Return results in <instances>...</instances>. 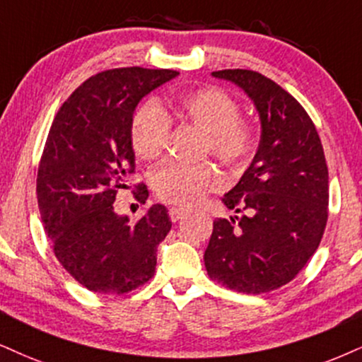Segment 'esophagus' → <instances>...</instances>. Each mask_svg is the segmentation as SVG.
Listing matches in <instances>:
<instances>
[{"label":"esophagus","mask_w":362,"mask_h":362,"mask_svg":"<svg viewBox=\"0 0 362 362\" xmlns=\"http://www.w3.org/2000/svg\"><path fill=\"white\" fill-rule=\"evenodd\" d=\"M185 209L182 208H177V206H173V208H169V218H171V221L173 223H176V221H180L182 216H185Z\"/></svg>","instance_id":"esophagus-1"}]
</instances>
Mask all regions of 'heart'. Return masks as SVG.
Returning a JSON list of instances; mask_svg holds the SVG:
<instances>
[{
    "instance_id": "heart-1",
    "label": "heart",
    "mask_w": 362,
    "mask_h": 362,
    "mask_svg": "<svg viewBox=\"0 0 362 362\" xmlns=\"http://www.w3.org/2000/svg\"><path fill=\"white\" fill-rule=\"evenodd\" d=\"M171 115L206 132V149L228 166H242L257 147L255 127L238 117L240 107L233 97L218 87H204L177 95L169 105V112H164L154 100L137 109L131 126V141L137 156L154 159L163 153L171 129ZM151 182L156 196L163 202L193 206L220 186L221 176L209 163L171 160L154 169Z\"/></svg>"
}]
</instances>
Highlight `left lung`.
Masks as SVG:
<instances>
[{
  "label": "left lung",
  "instance_id": "obj_1",
  "mask_svg": "<svg viewBox=\"0 0 362 362\" xmlns=\"http://www.w3.org/2000/svg\"><path fill=\"white\" fill-rule=\"evenodd\" d=\"M250 97L260 144L240 181L223 196L240 216L218 218L204 252L213 280L243 293L270 292L296 279L327 223L329 173L319 134L298 102L253 70H220Z\"/></svg>",
  "mask_w": 362,
  "mask_h": 362
}]
</instances>
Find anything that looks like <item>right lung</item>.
I'll return each instance as SVG.
<instances>
[{"label": "right lung", "instance_id": "obj_1", "mask_svg": "<svg viewBox=\"0 0 362 362\" xmlns=\"http://www.w3.org/2000/svg\"><path fill=\"white\" fill-rule=\"evenodd\" d=\"M177 75L141 66L93 75L60 107L48 132L37 177L40 215L58 262L92 292L126 293L154 275L158 245L171 230L166 206L153 204L131 223L114 202L134 171V110ZM147 194L141 185L136 198L146 203Z\"/></svg>", "mask_w": 362, "mask_h": 362}]
</instances>
